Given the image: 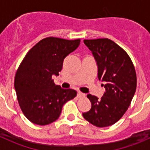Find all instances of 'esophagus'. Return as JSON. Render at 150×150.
<instances>
[{
    "label": "esophagus",
    "mask_w": 150,
    "mask_h": 150,
    "mask_svg": "<svg viewBox=\"0 0 150 150\" xmlns=\"http://www.w3.org/2000/svg\"><path fill=\"white\" fill-rule=\"evenodd\" d=\"M85 96H86V95H85L84 93H83V92H81V91H78L77 92L78 98H83V97Z\"/></svg>",
    "instance_id": "34e87169"
}]
</instances>
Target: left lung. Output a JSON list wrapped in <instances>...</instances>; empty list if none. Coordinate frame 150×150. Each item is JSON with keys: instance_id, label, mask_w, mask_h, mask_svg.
Returning a JSON list of instances; mask_svg holds the SVG:
<instances>
[{"instance_id": "left-lung-1", "label": "left lung", "mask_w": 150, "mask_h": 150, "mask_svg": "<svg viewBox=\"0 0 150 150\" xmlns=\"http://www.w3.org/2000/svg\"><path fill=\"white\" fill-rule=\"evenodd\" d=\"M98 65V77L104 82L105 91L100 98L88 94L89 111L83 112L86 120L99 128L115 124L126 112L137 87V76L126 52L107 38L84 40Z\"/></svg>"}]
</instances>
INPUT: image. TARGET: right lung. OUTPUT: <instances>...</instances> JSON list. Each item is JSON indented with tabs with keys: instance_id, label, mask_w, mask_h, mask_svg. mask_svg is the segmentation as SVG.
<instances>
[{
	"instance_id": "add662e5",
	"label": "right lung",
	"mask_w": 150,
	"mask_h": 150,
	"mask_svg": "<svg viewBox=\"0 0 150 150\" xmlns=\"http://www.w3.org/2000/svg\"><path fill=\"white\" fill-rule=\"evenodd\" d=\"M80 40L46 38L30 49L18 67L14 87L24 115L34 124L46 125L59 119L62 107L76 96V91L57 86L64 59L76 50Z\"/></svg>"
}]
</instances>
